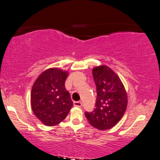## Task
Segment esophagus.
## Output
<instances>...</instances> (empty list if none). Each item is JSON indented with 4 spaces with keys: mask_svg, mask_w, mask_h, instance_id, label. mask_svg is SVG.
I'll return each instance as SVG.
<instances>
[{
    "mask_svg": "<svg viewBox=\"0 0 160 160\" xmlns=\"http://www.w3.org/2000/svg\"><path fill=\"white\" fill-rule=\"evenodd\" d=\"M73 106L76 107H82V102L81 101H75L73 102Z\"/></svg>",
    "mask_w": 160,
    "mask_h": 160,
    "instance_id": "34e87169",
    "label": "esophagus"
}]
</instances>
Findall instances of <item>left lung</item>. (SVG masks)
Instances as JSON below:
<instances>
[{
    "mask_svg": "<svg viewBox=\"0 0 160 160\" xmlns=\"http://www.w3.org/2000/svg\"><path fill=\"white\" fill-rule=\"evenodd\" d=\"M97 100L92 112L85 113L89 123L100 130L112 128L120 121L128 106V94L119 76L106 65L92 69Z\"/></svg>",
    "mask_w": 160,
    "mask_h": 160,
    "instance_id": "obj_1",
    "label": "left lung"
}]
</instances>
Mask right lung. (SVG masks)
I'll return each instance as SVG.
<instances>
[{
  "mask_svg": "<svg viewBox=\"0 0 160 160\" xmlns=\"http://www.w3.org/2000/svg\"><path fill=\"white\" fill-rule=\"evenodd\" d=\"M68 72L51 68L41 73L32 85L30 102L36 117L46 126L63 121L73 106L65 79Z\"/></svg>",
  "mask_w": 160,
  "mask_h": 160,
  "instance_id": "right-lung-1",
  "label": "right lung"
}]
</instances>
